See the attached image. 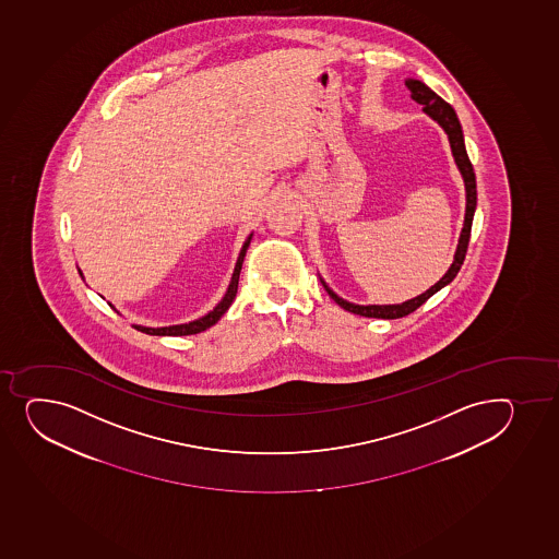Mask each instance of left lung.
Masks as SVG:
<instances>
[{
	"label": "left lung",
	"mask_w": 559,
	"mask_h": 559,
	"mask_svg": "<svg viewBox=\"0 0 559 559\" xmlns=\"http://www.w3.org/2000/svg\"><path fill=\"white\" fill-rule=\"evenodd\" d=\"M406 88L411 90L412 99L424 105V112L430 119H435L436 123L440 124L441 129L445 130L447 138H449V145L453 151V158L459 167L460 175L464 178L465 186V217L464 228L460 231L459 247L454 252L453 265L449 266V271L443 274L440 282L435 283L432 287L427 288L424 294H419L412 300L403 301V304H392V306H359V304H352V301L344 300L338 294L333 293L328 283L322 282L323 288L328 290L331 298L347 312L353 314H360L366 318H382V320H394V318H403L411 312L416 311L417 307L424 306L425 301L429 300L432 294L438 293L440 288L445 287L449 283L453 282L456 274H459L460 266L464 265L465 252H467V245H469L471 224H473V215L476 210V180L475 170L471 165L469 156L465 151L464 132H462V124H460L459 116L454 112L453 106L441 99L440 95L435 94L427 84L417 81V79H406Z\"/></svg>",
	"instance_id": "left-lung-1"
}]
</instances>
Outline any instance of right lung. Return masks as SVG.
I'll return each instance as SVG.
<instances>
[{
  "instance_id": "obj_1",
  "label": "right lung",
  "mask_w": 559,
  "mask_h": 559,
  "mask_svg": "<svg viewBox=\"0 0 559 559\" xmlns=\"http://www.w3.org/2000/svg\"><path fill=\"white\" fill-rule=\"evenodd\" d=\"M253 234L247 237V241L242 245L241 252H239V258H237L236 269H234V274H231V280H229L228 288H226V294L223 296V300L218 301L217 306L213 307L212 311L204 314V317L197 318L193 322L188 323H178V325H165V328H147V325H138V323H132V328H135L138 331H142V333H147V335L154 336H183V335H197V333H202V331H206L207 328H212L215 323L221 320L224 312L228 311V307L231 306V301L236 298L237 294V285H239V274H241L242 261H245V255H247L248 247H250V241H252ZM79 274L83 276V272L79 271ZM112 306V304H110ZM114 307V306H112ZM116 309V307H114ZM118 311V309H116Z\"/></svg>"
}]
</instances>
